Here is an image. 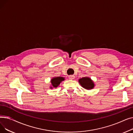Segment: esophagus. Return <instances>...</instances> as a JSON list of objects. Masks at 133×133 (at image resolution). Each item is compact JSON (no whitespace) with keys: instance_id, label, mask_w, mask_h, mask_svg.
I'll return each instance as SVG.
<instances>
[{"instance_id":"1","label":"esophagus","mask_w":133,"mask_h":133,"mask_svg":"<svg viewBox=\"0 0 133 133\" xmlns=\"http://www.w3.org/2000/svg\"><path fill=\"white\" fill-rule=\"evenodd\" d=\"M75 78V76L73 75H71L69 76V79L70 80H73Z\"/></svg>"}]
</instances>
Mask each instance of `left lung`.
I'll return each mask as SVG.
<instances>
[{
  "label": "left lung",
  "mask_w": 133,
  "mask_h": 133,
  "mask_svg": "<svg viewBox=\"0 0 133 133\" xmlns=\"http://www.w3.org/2000/svg\"><path fill=\"white\" fill-rule=\"evenodd\" d=\"M79 83L81 86L86 89H92L94 87V83L89 77H83L79 79Z\"/></svg>",
  "instance_id": "1"
}]
</instances>
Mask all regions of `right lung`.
<instances>
[{
  "label": "right lung",
  "mask_w": 133,
  "mask_h": 133,
  "mask_svg": "<svg viewBox=\"0 0 133 133\" xmlns=\"http://www.w3.org/2000/svg\"><path fill=\"white\" fill-rule=\"evenodd\" d=\"M64 80H65V78L64 77H62V76H58V77H54L52 78L51 80L52 87H51L50 88L57 87L60 84V83Z\"/></svg>",
  "instance_id": "right-lung-1"
}]
</instances>
